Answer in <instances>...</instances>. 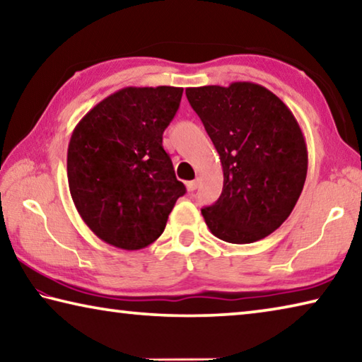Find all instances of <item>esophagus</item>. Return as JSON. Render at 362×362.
I'll use <instances>...</instances> for the list:
<instances>
[{
  "label": "esophagus",
  "mask_w": 362,
  "mask_h": 362,
  "mask_svg": "<svg viewBox=\"0 0 362 362\" xmlns=\"http://www.w3.org/2000/svg\"><path fill=\"white\" fill-rule=\"evenodd\" d=\"M196 188H198V182H196V180L187 182V189H188V192H194Z\"/></svg>",
  "instance_id": "obj_1"
}]
</instances>
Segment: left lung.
Instances as JSON below:
<instances>
[{
  "label": "left lung",
  "mask_w": 362,
  "mask_h": 362,
  "mask_svg": "<svg viewBox=\"0 0 362 362\" xmlns=\"http://www.w3.org/2000/svg\"><path fill=\"white\" fill-rule=\"evenodd\" d=\"M220 156L223 188L201 209L218 240L255 243L291 216L302 193L308 151L289 107L260 84L185 89Z\"/></svg>",
  "instance_id": "8db88e82"
}]
</instances>
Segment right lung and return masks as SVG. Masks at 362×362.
Segmentation results:
<instances>
[{"mask_svg": "<svg viewBox=\"0 0 362 362\" xmlns=\"http://www.w3.org/2000/svg\"><path fill=\"white\" fill-rule=\"evenodd\" d=\"M183 88H122L97 103L73 129L66 175L73 203L97 238L124 250L155 243L185 194L163 132Z\"/></svg>", "mask_w": 362, "mask_h": 362, "instance_id": "add662e5", "label": "right lung"}]
</instances>
